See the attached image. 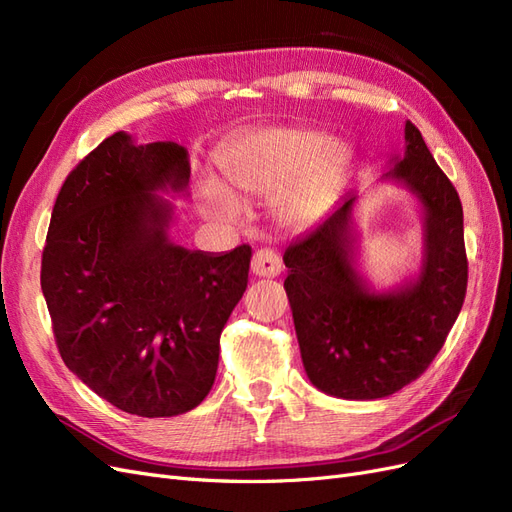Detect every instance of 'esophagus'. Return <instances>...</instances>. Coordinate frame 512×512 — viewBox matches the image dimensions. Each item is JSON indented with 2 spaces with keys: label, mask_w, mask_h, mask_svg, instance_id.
<instances>
[{
  "label": "esophagus",
  "mask_w": 512,
  "mask_h": 512,
  "mask_svg": "<svg viewBox=\"0 0 512 512\" xmlns=\"http://www.w3.org/2000/svg\"><path fill=\"white\" fill-rule=\"evenodd\" d=\"M252 273L258 277H277L282 273V258L277 252L262 247L252 258Z\"/></svg>",
  "instance_id": "1"
}]
</instances>
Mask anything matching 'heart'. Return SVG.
Segmentation results:
<instances>
[{"label":"heart","instance_id":"obj_1","mask_svg":"<svg viewBox=\"0 0 512 512\" xmlns=\"http://www.w3.org/2000/svg\"><path fill=\"white\" fill-rule=\"evenodd\" d=\"M350 151L342 141L299 128H267L237 138L220 153V170L235 192L250 198L273 194V218L303 230L322 218L337 196ZM203 207L222 222L241 220V205L222 185L209 181Z\"/></svg>","mask_w":512,"mask_h":512}]
</instances>
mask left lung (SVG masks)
<instances>
[{"mask_svg": "<svg viewBox=\"0 0 512 512\" xmlns=\"http://www.w3.org/2000/svg\"><path fill=\"white\" fill-rule=\"evenodd\" d=\"M395 162L384 179L406 185L425 218V256L414 280L376 292L356 271V194L284 252L303 367L333 397L363 401L404 389L436 359L466 299L461 200L410 121L404 158Z\"/></svg>", "mask_w": 512, "mask_h": 512, "instance_id": "8db88e82", "label": "left lung"}]
</instances>
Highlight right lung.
<instances>
[{"label": "right lung", "mask_w": 512, "mask_h": 512, "mask_svg": "<svg viewBox=\"0 0 512 512\" xmlns=\"http://www.w3.org/2000/svg\"><path fill=\"white\" fill-rule=\"evenodd\" d=\"M188 149L115 132L55 200L40 284L61 359L115 408L147 418L196 408L215 380L220 335L243 297L252 247L226 254L168 239Z\"/></svg>", "instance_id": "1"}]
</instances>
